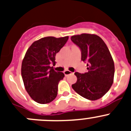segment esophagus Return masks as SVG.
<instances>
[{"label":"esophagus","mask_w":131,"mask_h":131,"mask_svg":"<svg viewBox=\"0 0 131 131\" xmlns=\"http://www.w3.org/2000/svg\"><path fill=\"white\" fill-rule=\"evenodd\" d=\"M64 75H65V76H67V75H68L72 73V72H70V71H69V70H65L64 72Z\"/></svg>","instance_id":"1"}]
</instances>
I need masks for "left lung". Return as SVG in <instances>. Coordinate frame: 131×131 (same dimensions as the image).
Returning <instances> with one entry per match:
<instances>
[{"label":"left lung","instance_id":"obj_1","mask_svg":"<svg viewBox=\"0 0 131 131\" xmlns=\"http://www.w3.org/2000/svg\"><path fill=\"white\" fill-rule=\"evenodd\" d=\"M79 47L81 60L87 62V72H75L77 81L72 85L76 93L90 101L99 99L112 86L115 74L113 59L107 45L95 35L82 34L71 37Z\"/></svg>","mask_w":131,"mask_h":131}]
</instances>
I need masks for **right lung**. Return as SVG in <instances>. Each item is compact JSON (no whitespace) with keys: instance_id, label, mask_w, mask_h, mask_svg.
Segmentation results:
<instances>
[{"instance_id":"add662e5","label":"right lung","mask_w":131,"mask_h":131,"mask_svg":"<svg viewBox=\"0 0 131 131\" xmlns=\"http://www.w3.org/2000/svg\"><path fill=\"white\" fill-rule=\"evenodd\" d=\"M68 40V36L42 38L27 50L21 63V77L25 90L35 102L45 104L57 96L58 84L64 74L56 72L50 64H55L56 55Z\"/></svg>"}]
</instances>
